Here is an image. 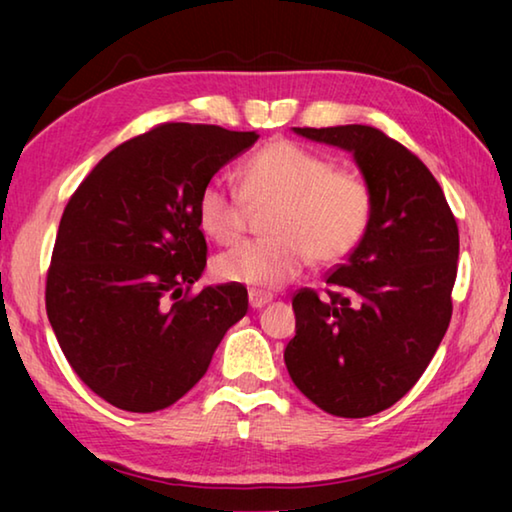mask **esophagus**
I'll return each instance as SVG.
<instances>
[{"label": "esophagus", "mask_w": 512, "mask_h": 512, "mask_svg": "<svg viewBox=\"0 0 512 512\" xmlns=\"http://www.w3.org/2000/svg\"><path fill=\"white\" fill-rule=\"evenodd\" d=\"M271 300H273L271 293H262V291H250L248 293V302H250V307H253V309H262Z\"/></svg>", "instance_id": "obj_1"}]
</instances>
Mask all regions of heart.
I'll use <instances>...</instances> for the list:
<instances>
[{
	"label": "heart",
	"instance_id": "1",
	"mask_svg": "<svg viewBox=\"0 0 512 512\" xmlns=\"http://www.w3.org/2000/svg\"><path fill=\"white\" fill-rule=\"evenodd\" d=\"M248 201L275 203L266 230L271 237L246 241L214 259L219 280L273 291L296 280L311 255L339 262L359 246L370 223V194L357 176L334 171L325 155L275 140L241 167V189L212 178L198 194L196 214L216 244H235L246 230Z\"/></svg>",
	"mask_w": 512,
	"mask_h": 512
}]
</instances>
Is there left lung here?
Segmentation results:
<instances>
[{
    "mask_svg": "<svg viewBox=\"0 0 512 512\" xmlns=\"http://www.w3.org/2000/svg\"><path fill=\"white\" fill-rule=\"evenodd\" d=\"M352 153L372 212L359 246L327 275V291L293 298L296 336L284 363L320 409L368 418L393 406L427 370L452 320L458 225L424 162L377 128H293Z\"/></svg>",
    "mask_w": 512,
    "mask_h": 512,
    "instance_id": "obj_1",
    "label": "left lung"
}]
</instances>
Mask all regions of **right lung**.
<instances>
[{
    "instance_id": "right-lung-1",
    "label": "right lung",
    "mask_w": 512,
    "mask_h": 512,
    "mask_svg": "<svg viewBox=\"0 0 512 512\" xmlns=\"http://www.w3.org/2000/svg\"><path fill=\"white\" fill-rule=\"evenodd\" d=\"M257 137L162 124L110 151L69 198L47 316L69 366L117 409L153 413L178 402L246 316L241 284L187 291L207 264L198 194Z\"/></svg>"
}]
</instances>
